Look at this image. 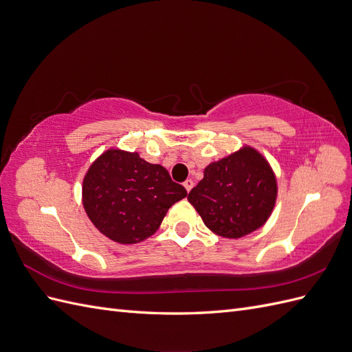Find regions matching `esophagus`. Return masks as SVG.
Wrapping results in <instances>:
<instances>
[{"label": "esophagus", "mask_w": 352, "mask_h": 352, "mask_svg": "<svg viewBox=\"0 0 352 352\" xmlns=\"http://www.w3.org/2000/svg\"><path fill=\"white\" fill-rule=\"evenodd\" d=\"M184 186H185V189L188 190V192H190V189L194 188V180L192 179H186L185 182H184Z\"/></svg>", "instance_id": "esophagus-1"}]
</instances>
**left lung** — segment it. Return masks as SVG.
I'll return each mask as SVG.
<instances>
[{"instance_id": "obj_1", "label": "left lung", "mask_w": 352, "mask_h": 352, "mask_svg": "<svg viewBox=\"0 0 352 352\" xmlns=\"http://www.w3.org/2000/svg\"><path fill=\"white\" fill-rule=\"evenodd\" d=\"M276 177L252 148L211 163L188 201L204 225L225 238H241L263 226L276 201Z\"/></svg>"}]
</instances>
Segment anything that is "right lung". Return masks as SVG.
<instances>
[{"label": "right lung", "instance_id": "obj_1", "mask_svg": "<svg viewBox=\"0 0 352 352\" xmlns=\"http://www.w3.org/2000/svg\"><path fill=\"white\" fill-rule=\"evenodd\" d=\"M83 207L101 233L120 243H136L160 228L167 210L188 195L167 170L138 153L102 154L83 180Z\"/></svg>", "mask_w": 352, "mask_h": 352}]
</instances>
